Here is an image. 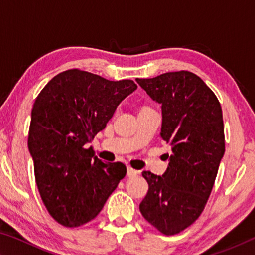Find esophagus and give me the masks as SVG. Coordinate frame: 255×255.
<instances>
[{
	"label": "esophagus",
	"mask_w": 255,
	"mask_h": 255,
	"mask_svg": "<svg viewBox=\"0 0 255 255\" xmlns=\"http://www.w3.org/2000/svg\"><path fill=\"white\" fill-rule=\"evenodd\" d=\"M138 173H139V171L132 169V167H130V166L127 167V175L128 176H136Z\"/></svg>",
	"instance_id": "1"
}]
</instances>
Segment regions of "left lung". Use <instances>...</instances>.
I'll list each match as a JSON object with an SVG mask.
<instances>
[{
	"instance_id": "8db88e82",
	"label": "left lung",
	"mask_w": 255,
	"mask_h": 255,
	"mask_svg": "<svg viewBox=\"0 0 255 255\" xmlns=\"http://www.w3.org/2000/svg\"><path fill=\"white\" fill-rule=\"evenodd\" d=\"M136 81L162 105L161 137L171 147L165 173L143 172L148 191L139 210L162 234L174 235L197 221L213 190L225 153L222 107L205 82L191 72H169Z\"/></svg>"
}]
</instances>
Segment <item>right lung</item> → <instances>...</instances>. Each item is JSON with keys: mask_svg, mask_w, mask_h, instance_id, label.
Here are the masks:
<instances>
[{"mask_svg": "<svg viewBox=\"0 0 255 255\" xmlns=\"http://www.w3.org/2000/svg\"><path fill=\"white\" fill-rule=\"evenodd\" d=\"M136 89L131 80L109 81L73 68L38 94L28 147L42 202L60 225L77 227L96 218L126 175L124 163L102 162L86 144Z\"/></svg>", "mask_w": 255, "mask_h": 255, "instance_id": "1", "label": "right lung"}]
</instances>
